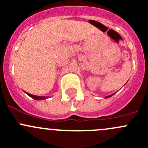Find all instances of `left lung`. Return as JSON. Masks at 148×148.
Listing matches in <instances>:
<instances>
[{"label": "left lung", "mask_w": 148, "mask_h": 148, "mask_svg": "<svg viewBox=\"0 0 148 148\" xmlns=\"http://www.w3.org/2000/svg\"><path fill=\"white\" fill-rule=\"evenodd\" d=\"M114 95V94H112V95H110V96H108V97H111V96H112V95Z\"/></svg>", "instance_id": "1"}]
</instances>
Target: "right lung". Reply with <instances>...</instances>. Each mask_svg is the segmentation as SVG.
I'll return each instance as SVG.
<instances>
[{
  "mask_svg": "<svg viewBox=\"0 0 148 148\" xmlns=\"http://www.w3.org/2000/svg\"><path fill=\"white\" fill-rule=\"evenodd\" d=\"M28 96H30L31 97H32L33 99H36V100H41V99H45L46 97H39V96H36V95H31V94H28V93H26Z\"/></svg>",
  "mask_w": 148,
  "mask_h": 148,
  "instance_id": "right-lung-1",
  "label": "right lung"
}]
</instances>
